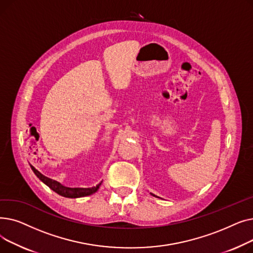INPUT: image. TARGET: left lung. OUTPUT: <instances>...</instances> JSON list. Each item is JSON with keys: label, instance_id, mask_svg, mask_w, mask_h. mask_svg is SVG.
Segmentation results:
<instances>
[{"label": "left lung", "instance_id": "8db88e82", "mask_svg": "<svg viewBox=\"0 0 253 253\" xmlns=\"http://www.w3.org/2000/svg\"><path fill=\"white\" fill-rule=\"evenodd\" d=\"M152 195H153V194H152ZM153 196H155V195H153Z\"/></svg>", "mask_w": 253, "mask_h": 253}]
</instances>
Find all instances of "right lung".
<instances>
[{
  "instance_id": "add662e5",
  "label": "right lung",
  "mask_w": 253,
  "mask_h": 253,
  "mask_svg": "<svg viewBox=\"0 0 253 253\" xmlns=\"http://www.w3.org/2000/svg\"><path fill=\"white\" fill-rule=\"evenodd\" d=\"M31 168L40 180L43 181L46 185H48L52 191H54L58 195L65 198H80V197H85V196L94 194L95 192H97L102 182V181L99 182L96 187H92V188H68V187H64V185H62L60 182L43 175L41 172H39L33 165H31Z\"/></svg>"
}]
</instances>
